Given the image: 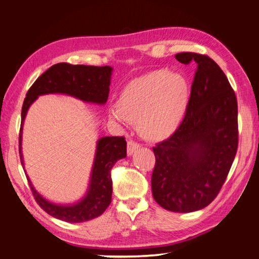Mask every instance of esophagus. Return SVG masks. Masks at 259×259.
I'll return each instance as SVG.
<instances>
[{
  "label": "esophagus",
  "instance_id": "1",
  "mask_svg": "<svg viewBox=\"0 0 259 259\" xmlns=\"http://www.w3.org/2000/svg\"><path fill=\"white\" fill-rule=\"evenodd\" d=\"M140 147V145L137 143V141L133 140V139H129L128 140V147H126V153H128V155H133L134 151L137 150Z\"/></svg>",
  "mask_w": 259,
  "mask_h": 259
}]
</instances>
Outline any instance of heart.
<instances>
[{"label":"heart","mask_w":259,"mask_h":259,"mask_svg":"<svg viewBox=\"0 0 259 259\" xmlns=\"http://www.w3.org/2000/svg\"><path fill=\"white\" fill-rule=\"evenodd\" d=\"M187 101L189 85L183 76L155 70L124 86L110 118L137 123L145 139L161 140L179 128Z\"/></svg>","instance_id":"obj_1"}]
</instances>
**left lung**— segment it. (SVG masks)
Masks as SVG:
<instances>
[{"mask_svg":"<svg viewBox=\"0 0 259 259\" xmlns=\"http://www.w3.org/2000/svg\"><path fill=\"white\" fill-rule=\"evenodd\" d=\"M196 64L189 103L179 128L153 148L151 190L174 212L203 209L219 194L238 149V104L234 89L213 59L197 53L175 55Z\"/></svg>","mask_w":259,"mask_h":259,"instance_id":"1","label":"left lung"}]
</instances>
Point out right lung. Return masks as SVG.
Here are the masks:
<instances>
[{
	"label": "right lung",
	"mask_w": 259,
	"mask_h": 259,
	"mask_svg": "<svg viewBox=\"0 0 259 259\" xmlns=\"http://www.w3.org/2000/svg\"><path fill=\"white\" fill-rule=\"evenodd\" d=\"M112 68L110 66H85L59 63L53 65L35 79L23 101L21 111V126L19 135V153L21 154V134L24 116L29 106L39 95L48 93H64L73 95L85 102L103 104L109 96V85ZM126 156L124 137H104L98 143L92 179L88 194L79 203L70 206L56 205L46 201L33 189L28 179L32 195L39 206L49 215L66 222H83L92 220L103 213L112 199L111 169L114 164Z\"/></svg>",
	"instance_id": "obj_1"
}]
</instances>
